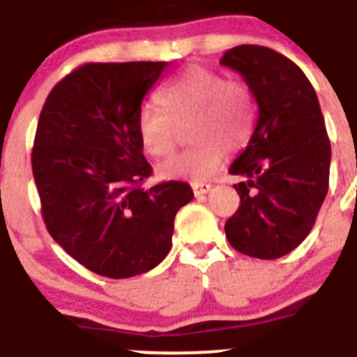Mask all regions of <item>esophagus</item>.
Instances as JSON below:
<instances>
[{
    "label": "esophagus",
    "mask_w": 357,
    "mask_h": 357,
    "mask_svg": "<svg viewBox=\"0 0 357 357\" xmlns=\"http://www.w3.org/2000/svg\"><path fill=\"white\" fill-rule=\"evenodd\" d=\"M192 188H193V193H195V197H202L205 195V193L211 192L212 186L207 185V183H193Z\"/></svg>",
    "instance_id": "obj_1"
}]
</instances>
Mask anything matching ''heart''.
Masks as SVG:
<instances>
[{
	"label": "heart",
	"mask_w": 357,
	"mask_h": 357,
	"mask_svg": "<svg viewBox=\"0 0 357 357\" xmlns=\"http://www.w3.org/2000/svg\"><path fill=\"white\" fill-rule=\"evenodd\" d=\"M160 109L146 103L136 115V132L149 155L162 158L174 150L178 129L188 128L192 149L157 165L164 179L202 181L226 157L248 142L254 126V100L245 82L226 79L202 66L186 67L158 91Z\"/></svg>",
	"instance_id": "obj_1"
}]
</instances>
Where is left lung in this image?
<instances>
[{"mask_svg": "<svg viewBox=\"0 0 357 357\" xmlns=\"http://www.w3.org/2000/svg\"><path fill=\"white\" fill-rule=\"evenodd\" d=\"M221 63L238 72L259 114L247 149L229 174L240 207L226 221L235 250L278 259L304 242L328 193L332 146L314 88L301 67L271 48L242 45Z\"/></svg>", "mask_w": 357, "mask_h": 357, "instance_id": "obj_1", "label": "left lung"}]
</instances>
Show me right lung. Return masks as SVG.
Wrapping results in <instances>:
<instances>
[{
	"label": "right lung",
	"instance_id": "add662e5",
	"mask_svg": "<svg viewBox=\"0 0 357 357\" xmlns=\"http://www.w3.org/2000/svg\"><path fill=\"white\" fill-rule=\"evenodd\" d=\"M167 62L86 63L50 91L36 129L32 174L46 229L68 255L107 278L164 261L174 218L193 199L183 181L145 190L136 115Z\"/></svg>",
	"mask_w": 357,
	"mask_h": 357
}]
</instances>
